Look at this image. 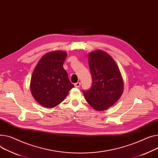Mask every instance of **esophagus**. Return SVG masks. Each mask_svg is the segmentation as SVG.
Returning a JSON list of instances; mask_svg holds the SVG:
<instances>
[{"label":"esophagus","instance_id":"1","mask_svg":"<svg viewBox=\"0 0 158 158\" xmlns=\"http://www.w3.org/2000/svg\"><path fill=\"white\" fill-rule=\"evenodd\" d=\"M74 86L76 88H79L81 86V82H77L76 83L74 84Z\"/></svg>","mask_w":158,"mask_h":158}]
</instances>
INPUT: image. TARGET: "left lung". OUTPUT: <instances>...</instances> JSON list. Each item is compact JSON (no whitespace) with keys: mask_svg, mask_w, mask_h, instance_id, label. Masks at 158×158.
Returning a JSON list of instances; mask_svg holds the SVG:
<instances>
[{"mask_svg":"<svg viewBox=\"0 0 158 158\" xmlns=\"http://www.w3.org/2000/svg\"><path fill=\"white\" fill-rule=\"evenodd\" d=\"M93 83L83 91L87 102L97 111L112 106L122 95L124 82L116 63L106 52L97 50L88 55Z\"/></svg>","mask_w":158,"mask_h":158,"instance_id":"8db88e82","label":"left lung"}]
</instances>
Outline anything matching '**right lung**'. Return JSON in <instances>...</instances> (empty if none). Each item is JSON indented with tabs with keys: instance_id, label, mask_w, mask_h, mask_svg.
Returning <instances> with one entry per match:
<instances>
[{
	"instance_id": "1",
	"label": "right lung",
	"mask_w": 158,
	"mask_h": 158,
	"mask_svg": "<svg viewBox=\"0 0 158 158\" xmlns=\"http://www.w3.org/2000/svg\"><path fill=\"white\" fill-rule=\"evenodd\" d=\"M67 54L56 51L44 55L39 61L30 81V91L41 106L52 108L64 100L74 87L63 65Z\"/></svg>"
}]
</instances>
